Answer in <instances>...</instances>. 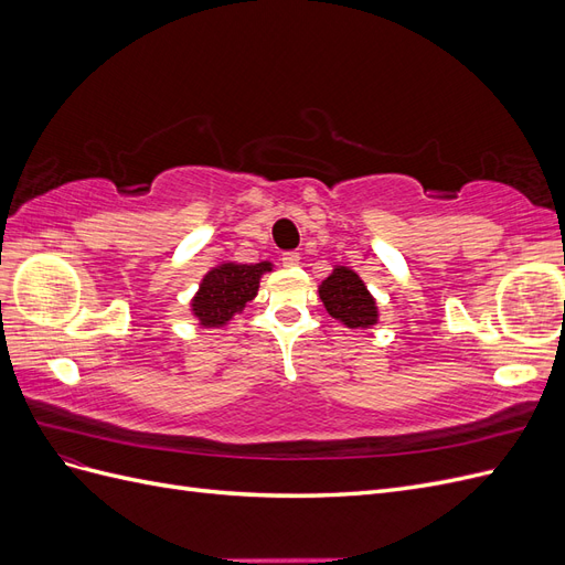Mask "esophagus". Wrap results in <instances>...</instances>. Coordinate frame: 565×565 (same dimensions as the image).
I'll list each match as a JSON object with an SVG mask.
<instances>
[{"mask_svg":"<svg viewBox=\"0 0 565 565\" xmlns=\"http://www.w3.org/2000/svg\"><path fill=\"white\" fill-rule=\"evenodd\" d=\"M299 259H301V256H299V252H285L282 254V266H287V268H292V266H299Z\"/></svg>","mask_w":565,"mask_h":565,"instance_id":"esophagus-1","label":"esophagus"}]
</instances>
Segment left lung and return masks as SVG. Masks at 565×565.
Returning a JSON list of instances; mask_svg holds the SVG:
<instances>
[{"label": "left lung", "mask_w": 565, "mask_h": 565, "mask_svg": "<svg viewBox=\"0 0 565 565\" xmlns=\"http://www.w3.org/2000/svg\"><path fill=\"white\" fill-rule=\"evenodd\" d=\"M318 295L324 311L351 330H367L380 320L377 301L361 276L349 266H334L330 276L320 282Z\"/></svg>", "instance_id": "left-lung-1"}]
</instances>
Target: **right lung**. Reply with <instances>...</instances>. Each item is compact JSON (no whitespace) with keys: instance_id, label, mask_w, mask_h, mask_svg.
<instances>
[{"instance_id":"1","label":"right lung","mask_w":565,"mask_h":565,"mask_svg":"<svg viewBox=\"0 0 565 565\" xmlns=\"http://www.w3.org/2000/svg\"><path fill=\"white\" fill-rule=\"evenodd\" d=\"M270 270V262H221L204 273L198 292L191 299V313L202 328H224L245 311V306L259 292L262 276Z\"/></svg>"}]
</instances>
